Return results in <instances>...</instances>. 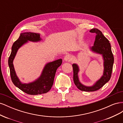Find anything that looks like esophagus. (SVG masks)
Returning a JSON list of instances; mask_svg holds the SVG:
<instances>
[{"label":"esophagus","instance_id":"34e87169","mask_svg":"<svg viewBox=\"0 0 123 123\" xmlns=\"http://www.w3.org/2000/svg\"><path fill=\"white\" fill-rule=\"evenodd\" d=\"M71 60H72L71 56L69 54L66 55L64 57V61L66 62H70L71 61Z\"/></svg>","mask_w":123,"mask_h":123}]
</instances>
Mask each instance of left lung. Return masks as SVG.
<instances>
[{
	"label": "left lung",
	"instance_id": "left-lung-1",
	"mask_svg": "<svg viewBox=\"0 0 123 123\" xmlns=\"http://www.w3.org/2000/svg\"><path fill=\"white\" fill-rule=\"evenodd\" d=\"M90 32L94 33L96 34L94 46L90 47V49L95 53L102 55L104 59V70L103 75L101 78L92 86L87 87L81 84L79 80L78 76V72H79V66L76 64L72 65L74 84L80 90L87 92L95 91L99 90L110 80L114 62V57L111 51L109 41L105 36H104L102 32L98 29H92Z\"/></svg>",
	"mask_w": 123,
	"mask_h": 123
}]
</instances>
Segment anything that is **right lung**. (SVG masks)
Masks as SVG:
<instances>
[{"label": "right lung", "mask_w": 123, "mask_h": 123, "mask_svg": "<svg viewBox=\"0 0 123 123\" xmlns=\"http://www.w3.org/2000/svg\"><path fill=\"white\" fill-rule=\"evenodd\" d=\"M41 39L38 33L25 32L21 33L18 39L15 42L12 47V51L9 58L8 64L11 80L14 85L21 91L30 95H38L49 91L52 87L56 70L62 64V59H59L48 63L44 66L42 74L37 80L32 83L23 84L18 79L15 71L13 62L19 48L28 41L39 42Z\"/></svg>", "instance_id": "1"}]
</instances>
